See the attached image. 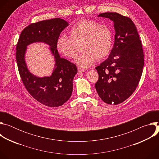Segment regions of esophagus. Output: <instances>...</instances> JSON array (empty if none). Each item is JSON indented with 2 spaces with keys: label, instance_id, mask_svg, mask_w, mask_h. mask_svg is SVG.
<instances>
[{
  "label": "esophagus",
  "instance_id": "obj_1",
  "mask_svg": "<svg viewBox=\"0 0 159 159\" xmlns=\"http://www.w3.org/2000/svg\"><path fill=\"white\" fill-rule=\"evenodd\" d=\"M77 70H78V74H82L84 72V70L80 69V68H78Z\"/></svg>",
  "mask_w": 159,
  "mask_h": 159
}]
</instances>
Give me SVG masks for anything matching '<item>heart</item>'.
I'll return each instance as SVG.
<instances>
[{
  "instance_id": "heart-1",
  "label": "heart",
  "mask_w": 159,
  "mask_h": 159,
  "mask_svg": "<svg viewBox=\"0 0 159 159\" xmlns=\"http://www.w3.org/2000/svg\"><path fill=\"white\" fill-rule=\"evenodd\" d=\"M70 35L59 36L57 40V49L69 58H75L82 49L83 53L75 60L76 64L82 68H88L97 58L99 60L106 57L112 48L111 30L95 20L84 19L79 21L71 28Z\"/></svg>"
}]
</instances>
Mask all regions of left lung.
Returning a JSON list of instances; mask_svg holds the SVG:
<instances>
[{
	"label": "left lung",
	"mask_w": 159,
	"mask_h": 159,
	"mask_svg": "<svg viewBox=\"0 0 159 159\" xmlns=\"http://www.w3.org/2000/svg\"><path fill=\"white\" fill-rule=\"evenodd\" d=\"M98 17L114 22L115 43L108 58L96 67L99 79L95 84L100 98L106 103L118 104L134 91L140 80L144 55L133 22L116 12H105Z\"/></svg>",
	"instance_id": "left-lung-1"
}]
</instances>
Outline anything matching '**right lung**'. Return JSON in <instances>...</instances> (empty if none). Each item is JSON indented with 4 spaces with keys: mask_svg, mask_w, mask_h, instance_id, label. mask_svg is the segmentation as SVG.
Returning <instances> with one entry per match:
<instances>
[{
    "mask_svg": "<svg viewBox=\"0 0 159 159\" xmlns=\"http://www.w3.org/2000/svg\"><path fill=\"white\" fill-rule=\"evenodd\" d=\"M69 22L54 18L33 23L20 33L16 47V61L19 72L29 93L40 103L52 107L63 105L70 98L72 81L77 74L76 66L61 58L57 47V40ZM34 42L48 45L55 59V66L50 76L38 77L30 72L25 59L27 46Z\"/></svg>",
    "mask_w": 159,
    "mask_h": 159,
    "instance_id": "1",
    "label": "right lung"
}]
</instances>
